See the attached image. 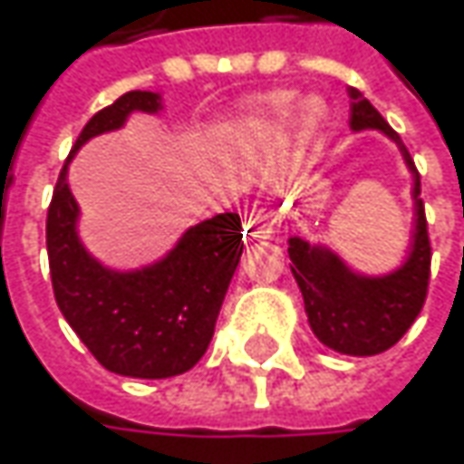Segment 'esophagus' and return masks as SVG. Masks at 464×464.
Wrapping results in <instances>:
<instances>
[{
  "mask_svg": "<svg viewBox=\"0 0 464 464\" xmlns=\"http://www.w3.org/2000/svg\"><path fill=\"white\" fill-rule=\"evenodd\" d=\"M244 233L249 241H265L270 238L275 228H272V218L267 212H252L246 220H244Z\"/></svg>",
  "mask_w": 464,
  "mask_h": 464,
  "instance_id": "34e87169",
  "label": "esophagus"
}]
</instances>
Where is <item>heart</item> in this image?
Returning <instances> with one entry per match:
<instances>
[{
  "mask_svg": "<svg viewBox=\"0 0 464 464\" xmlns=\"http://www.w3.org/2000/svg\"><path fill=\"white\" fill-rule=\"evenodd\" d=\"M301 106V92L283 91L270 92L252 101L244 111L238 113L236 121V142L238 148L254 155L259 150H267L280 140V134L285 130V124L293 119V113ZM324 121V106L319 101H309L301 111V124L304 130H319V124Z\"/></svg>",
  "mask_w": 464,
  "mask_h": 464,
  "instance_id": "1",
  "label": "heart"
}]
</instances>
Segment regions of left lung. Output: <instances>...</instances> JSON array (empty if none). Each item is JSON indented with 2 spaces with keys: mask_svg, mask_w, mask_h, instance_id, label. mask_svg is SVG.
<instances>
[{
  "mask_svg": "<svg viewBox=\"0 0 464 464\" xmlns=\"http://www.w3.org/2000/svg\"><path fill=\"white\" fill-rule=\"evenodd\" d=\"M348 95L351 130H376L390 137L413 176V231L408 256L387 275H363L351 270L330 246L309 244L301 236L288 238V256L312 333L319 343L345 355H376L390 351L423 309L431 275V244L420 199V176L411 152L363 92L351 88Z\"/></svg>",
  "mask_w": 464,
  "mask_h": 464,
  "instance_id": "1",
  "label": "left lung"
}]
</instances>
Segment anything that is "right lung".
<instances>
[{
  "instance_id": "add662e5",
  "label": "right lung",
  "mask_w": 464,
  "mask_h": 464,
  "mask_svg": "<svg viewBox=\"0 0 464 464\" xmlns=\"http://www.w3.org/2000/svg\"><path fill=\"white\" fill-rule=\"evenodd\" d=\"M160 109V92L131 91L95 113L56 179L46 218L59 312L103 369L131 379L179 376L205 355L244 252L236 212H220L187 228L171 252L137 270L106 267L85 249L77 233L80 205L67 181L72 155L92 137L121 130L130 113Z\"/></svg>"
}]
</instances>
